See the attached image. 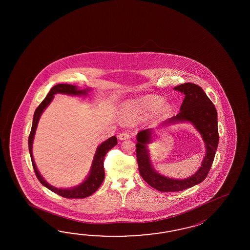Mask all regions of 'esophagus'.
I'll return each mask as SVG.
<instances>
[{
    "label": "esophagus",
    "instance_id": "obj_1",
    "mask_svg": "<svg viewBox=\"0 0 250 250\" xmlns=\"http://www.w3.org/2000/svg\"><path fill=\"white\" fill-rule=\"evenodd\" d=\"M130 137H131L130 133L127 132V131H124V132H122L119 135V138L121 140H126V139L130 138Z\"/></svg>",
    "mask_w": 250,
    "mask_h": 250
}]
</instances>
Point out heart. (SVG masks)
<instances>
[{
	"label": "heart",
	"mask_w": 250,
	"mask_h": 250,
	"mask_svg": "<svg viewBox=\"0 0 250 250\" xmlns=\"http://www.w3.org/2000/svg\"><path fill=\"white\" fill-rule=\"evenodd\" d=\"M164 99L158 96H148L127 103L124 107L126 114L131 117L148 116L154 113L165 114L169 111L168 104H163Z\"/></svg>",
	"instance_id": "obj_1"
}]
</instances>
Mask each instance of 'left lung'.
I'll use <instances>...</instances> for the list:
<instances>
[{
	"instance_id": "1",
	"label": "left lung",
	"mask_w": 250,
	"mask_h": 250,
	"mask_svg": "<svg viewBox=\"0 0 250 250\" xmlns=\"http://www.w3.org/2000/svg\"><path fill=\"white\" fill-rule=\"evenodd\" d=\"M174 89L182 92L185 95V98L180 109L181 112L165 122L164 126L168 123L184 121L193 123L202 135L206 143L207 154L201 167L194 175L185 180L169 179L155 172L150 164L146 145L152 140V129L147 128L138 132L136 152L139 173L147 184L162 192L181 191L202 182L208 177L212 167L219 142L217 111L205 91L194 83H184L177 85Z\"/></svg>"
}]
</instances>
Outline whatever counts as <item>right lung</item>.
I'll return each instance as SVG.
<instances>
[{
	"label": "right lung",
	"instance_id": "add662e5",
	"mask_svg": "<svg viewBox=\"0 0 250 250\" xmlns=\"http://www.w3.org/2000/svg\"><path fill=\"white\" fill-rule=\"evenodd\" d=\"M87 90L88 89L80 90V89H78V87L76 85H69V84H58V85L53 86L50 92L48 93L46 97L42 100V103L38 105V108L35 111L32 127H31V131H30L29 137H28L29 154L31 157L33 168H34L38 181H40L41 184L46 187L48 189H50L51 191L54 192L59 196L65 197V198H85V197L91 196L93 193H95L99 188V187L101 186L104 179V156L106 155L109 150H111L112 147H114L117 145V138L115 136H113L112 138L107 139L106 141H104V143H102L98 146V148L96 150L93 165L91 167L90 173L87 177V179L80 186L76 187L73 188H69V189H62V188H54V187L51 186L50 184H48L47 182L42 179V176L40 175L38 168L36 166L34 158H33V139H34V136H35L36 129L38 127V121L41 116V113L53 100L55 94L62 93V94H68V95H85Z\"/></svg>",
	"mask_w": 250,
	"mask_h": 250
}]
</instances>
